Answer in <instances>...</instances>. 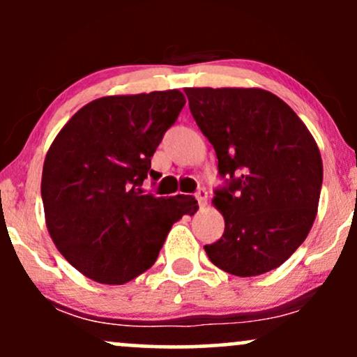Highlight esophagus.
<instances>
[{
  "instance_id": "34e87169",
  "label": "esophagus",
  "mask_w": 357,
  "mask_h": 357,
  "mask_svg": "<svg viewBox=\"0 0 357 357\" xmlns=\"http://www.w3.org/2000/svg\"><path fill=\"white\" fill-rule=\"evenodd\" d=\"M195 196H196V199H198V204L199 206H206V202H208V191L204 190V188H198V190H196V192H195Z\"/></svg>"
}]
</instances>
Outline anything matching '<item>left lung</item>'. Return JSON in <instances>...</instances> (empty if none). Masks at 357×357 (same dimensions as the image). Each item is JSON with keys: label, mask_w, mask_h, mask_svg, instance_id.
<instances>
[{"label": "left lung", "mask_w": 357, "mask_h": 357, "mask_svg": "<svg viewBox=\"0 0 357 357\" xmlns=\"http://www.w3.org/2000/svg\"><path fill=\"white\" fill-rule=\"evenodd\" d=\"M192 119L213 144L225 231L204 252L238 277L277 268L301 247L317 213L322 159L304 122L261 89H186Z\"/></svg>", "instance_id": "1"}]
</instances>
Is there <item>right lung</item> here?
I'll return each mask as SVG.
<instances>
[{
  "label": "right lung",
  "instance_id": "add662e5",
  "mask_svg": "<svg viewBox=\"0 0 357 357\" xmlns=\"http://www.w3.org/2000/svg\"><path fill=\"white\" fill-rule=\"evenodd\" d=\"M186 104L179 90L102 97L82 107L45 158L42 199L53 243L92 280L122 285L154 264L192 196L142 191L166 130ZM153 183V184H154Z\"/></svg>",
  "mask_w": 357,
  "mask_h": 357
}]
</instances>
